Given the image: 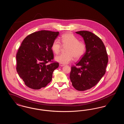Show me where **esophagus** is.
<instances>
[{
	"instance_id": "1",
	"label": "esophagus",
	"mask_w": 124,
	"mask_h": 124,
	"mask_svg": "<svg viewBox=\"0 0 124 124\" xmlns=\"http://www.w3.org/2000/svg\"><path fill=\"white\" fill-rule=\"evenodd\" d=\"M64 65H63V64H60V63L59 64V66H61V67H62V66H64Z\"/></svg>"
}]
</instances>
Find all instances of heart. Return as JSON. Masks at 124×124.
<instances>
[{"label": "heart", "mask_w": 124, "mask_h": 124, "mask_svg": "<svg viewBox=\"0 0 124 124\" xmlns=\"http://www.w3.org/2000/svg\"><path fill=\"white\" fill-rule=\"evenodd\" d=\"M61 40L64 46H68L66 49V53H62L55 57V60L59 63L65 65L69 63L74 59H80L84 54L86 47L85 44L79 41L78 39L71 33H66L61 36ZM62 45L58 39L54 40L52 49L55 54L60 52Z\"/></svg>", "instance_id": "heart-1"}]
</instances>
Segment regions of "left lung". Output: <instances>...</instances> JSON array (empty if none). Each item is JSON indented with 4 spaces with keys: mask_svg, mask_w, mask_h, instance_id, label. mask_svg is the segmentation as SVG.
<instances>
[{
    "mask_svg": "<svg viewBox=\"0 0 124 124\" xmlns=\"http://www.w3.org/2000/svg\"><path fill=\"white\" fill-rule=\"evenodd\" d=\"M76 33L83 38L86 51L76 65L71 67L70 78L74 88L84 91L94 86L105 75L108 58L99 37L86 31Z\"/></svg>",
    "mask_w": 124,
    "mask_h": 124,
    "instance_id": "1",
    "label": "left lung"
}]
</instances>
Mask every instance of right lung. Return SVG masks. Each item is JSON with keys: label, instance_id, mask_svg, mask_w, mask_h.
Masks as SVG:
<instances>
[{"label": "right lung", "instance_id": "right-lung-1", "mask_svg": "<svg viewBox=\"0 0 124 124\" xmlns=\"http://www.w3.org/2000/svg\"><path fill=\"white\" fill-rule=\"evenodd\" d=\"M59 32L43 30L27 36L16 55L18 74L30 88L38 90L46 87L52 79L58 62L47 63L53 59L52 44Z\"/></svg>", "mask_w": 124, "mask_h": 124}]
</instances>
